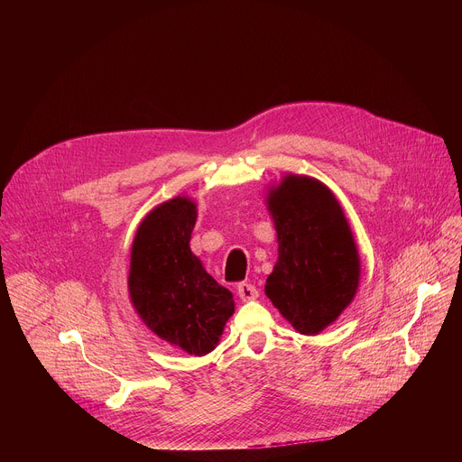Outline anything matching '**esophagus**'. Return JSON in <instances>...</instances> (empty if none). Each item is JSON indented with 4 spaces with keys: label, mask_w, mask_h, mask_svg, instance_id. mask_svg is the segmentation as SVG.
<instances>
[{
    "label": "esophagus",
    "mask_w": 462,
    "mask_h": 462,
    "mask_svg": "<svg viewBox=\"0 0 462 462\" xmlns=\"http://www.w3.org/2000/svg\"><path fill=\"white\" fill-rule=\"evenodd\" d=\"M237 294H239V298H241L243 301H250V300H255V298H257V289H255L252 283L243 282V283L237 285Z\"/></svg>",
    "instance_id": "34e87169"
}]
</instances>
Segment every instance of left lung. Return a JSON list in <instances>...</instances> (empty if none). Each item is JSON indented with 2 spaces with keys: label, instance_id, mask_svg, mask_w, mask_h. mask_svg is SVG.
Returning <instances> with one entry per match:
<instances>
[{
  "label": "left lung",
  "instance_id": "1",
  "mask_svg": "<svg viewBox=\"0 0 462 462\" xmlns=\"http://www.w3.org/2000/svg\"><path fill=\"white\" fill-rule=\"evenodd\" d=\"M278 261L265 294L301 335H318L353 301L360 255L335 193L318 179L285 175L269 189Z\"/></svg>",
  "mask_w": 462,
  "mask_h": 462
}]
</instances>
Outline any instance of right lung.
Returning a JSON list of instances; mask_svg holds the SVG:
<instances>
[{
	"instance_id": "1",
	"label": "right lung",
	"mask_w": 462,
	"mask_h": 462,
	"mask_svg": "<svg viewBox=\"0 0 462 462\" xmlns=\"http://www.w3.org/2000/svg\"><path fill=\"white\" fill-rule=\"evenodd\" d=\"M195 219L189 197H175L144 217L131 246L127 289L137 314L159 338L203 356L216 349L234 314V296L189 250Z\"/></svg>"
}]
</instances>
